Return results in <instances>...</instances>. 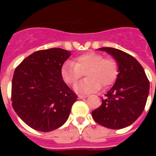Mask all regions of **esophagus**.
Wrapping results in <instances>:
<instances>
[{"label": "esophagus", "instance_id": "esophagus-1", "mask_svg": "<svg viewBox=\"0 0 156 156\" xmlns=\"http://www.w3.org/2000/svg\"><path fill=\"white\" fill-rule=\"evenodd\" d=\"M87 95H78V98H87Z\"/></svg>", "mask_w": 156, "mask_h": 156}]
</instances>
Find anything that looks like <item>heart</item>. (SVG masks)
I'll return each mask as SVG.
<instances>
[{"label": "heart", "instance_id": "b5f03b06", "mask_svg": "<svg viewBox=\"0 0 156 156\" xmlns=\"http://www.w3.org/2000/svg\"><path fill=\"white\" fill-rule=\"evenodd\" d=\"M83 73L87 78L76 86V91L88 94L101 88H108L116 80L119 66L115 58H105L95 51H87L77 55L73 61L64 62L60 69L62 80L69 86H74Z\"/></svg>", "mask_w": 156, "mask_h": 156}]
</instances>
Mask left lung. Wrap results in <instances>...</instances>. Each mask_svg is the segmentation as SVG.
<instances>
[{
  "label": "left lung",
  "instance_id": "8db88e82",
  "mask_svg": "<svg viewBox=\"0 0 156 156\" xmlns=\"http://www.w3.org/2000/svg\"><path fill=\"white\" fill-rule=\"evenodd\" d=\"M116 59L119 74L115 85L102 98L100 107L92 116L104 127L119 129L130 125L144 111L150 91V81L140 63L119 49L101 48Z\"/></svg>",
  "mask_w": 156,
  "mask_h": 156
}]
</instances>
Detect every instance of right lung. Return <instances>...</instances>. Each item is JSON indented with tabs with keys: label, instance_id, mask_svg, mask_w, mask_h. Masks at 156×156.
<instances>
[{
	"label": "right lung",
	"instance_id": "1",
	"mask_svg": "<svg viewBox=\"0 0 156 156\" xmlns=\"http://www.w3.org/2000/svg\"><path fill=\"white\" fill-rule=\"evenodd\" d=\"M70 51L54 48L29 55L16 68L12 83V105L29 127L54 130L68 119L78 96L60 74Z\"/></svg>",
	"mask_w": 156,
	"mask_h": 156
}]
</instances>
